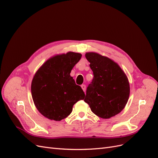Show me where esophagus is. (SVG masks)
Segmentation results:
<instances>
[{"label": "esophagus", "instance_id": "34e87169", "mask_svg": "<svg viewBox=\"0 0 158 158\" xmlns=\"http://www.w3.org/2000/svg\"><path fill=\"white\" fill-rule=\"evenodd\" d=\"M81 88H82V89H83L84 92H85V84L81 85Z\"/></svg>", "mask_w": 158, "mask_h": 158}]
</instances>
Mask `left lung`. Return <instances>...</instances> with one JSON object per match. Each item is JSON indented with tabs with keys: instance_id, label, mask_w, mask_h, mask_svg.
<instances>
[{
	"instance_id": "obj_1",
	"label": "left lung",
	"mask_w": 158,
	"mask_h": 158,
	"mask_svg": "<svg viewBox=\"0 0 158 158\" xmlns=\"http://www.w3.org/2000/svg\"><path fill=\"white\" fill-rule=\"evenodd\" d=\"M94 79L86 90L84 102L102 118L121 113L128 102L130 84L126 74L116 62L95 52H85Z\"/></svg>"
}]
</instances>
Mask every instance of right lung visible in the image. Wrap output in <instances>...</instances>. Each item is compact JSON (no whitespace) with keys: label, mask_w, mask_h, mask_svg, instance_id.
<instances>
[{"label":"right lung","mask_w":158,"mask_h":158,"mask_svg":"<svg viewBox=\"0 0 158 158\" xmlns=\"http://www.w3.org/2000/svg\"><path fill=\"white\" fill-rule=\"evenodd\" d=\"M82 54L69 51L47 59L35 73L31 92L33 103L45 117L60 121L67 117L74 105L85 94L70 76Z\"/></svg>","instance_id":"add662e5"}]
</instances>
